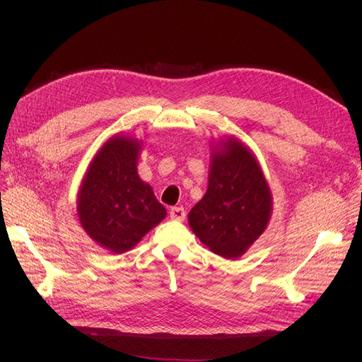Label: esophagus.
Listing matches in <instances>:
<instances>
[{"mask_svg": "<svg viewBox=\"0 0 362 362\" xmlns=\"http://www.w3.org/2000/svg\"><path fill=\"white\" fill-rule=\"evenodd\" d=\"M185 216H186V213L183 210V206H173L170 210V218L171 220L182 221V220H185Z\"/></svg>", "mask_w": 362, "mask_h": 362, "instance_id": "1", "label": "esophagus"}]
</instances>
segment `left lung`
Returning a JSON list of instances; mask_svg holds the SVG:
<instances>
[{
	"label": "left lung",
	"mask_w": 362,
	"mask_h": 362,
	"mask_svg": "<svg viewBox=\"0 0 362 362\" xmlns=\"http://www.w3.org/2000/svg\"><path fill=\"white\" fill-rule=\"evenodd\" d=\"M208 187L187 216L189 226L214 254L233 259L248 251L272 216V192L252 152L240 141L218 142Z\"/></svg>",
	"instance_id": "left-lung-1"
}]
</instances>
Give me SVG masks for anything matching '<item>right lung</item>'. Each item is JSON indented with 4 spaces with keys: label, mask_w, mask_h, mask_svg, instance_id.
<instances>
[{
    "label": "right lung",
    "mask_w": 362,
    "mask_h": 362,
    "mask_svg": "<svg viewBox=\"0 0 362 362\" xmlns=\"http://www.w3.org/2000/svg\"><path fill=\"white\" fill-rule=\"evenodd\" d=\"M139 149L138 139L110 138L90 161L78 194L83 230L112 254L132 250L167 216L138 175Z\"/></svg>",
    "instance_id": "add662e5"
}]
</instances>
